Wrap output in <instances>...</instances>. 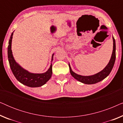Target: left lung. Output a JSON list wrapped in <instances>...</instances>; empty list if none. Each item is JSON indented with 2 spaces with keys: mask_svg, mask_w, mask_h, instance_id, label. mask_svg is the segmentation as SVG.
Wrapping results in <instances>:
<instances>
[{
  "mask_svg": "<svg viewBox=\"0 0 123 123\" xmlns=\"http://www.w3.org/2000/svg\"><path fill=\"white\" fill-rule=\"evenodd\" d=\"M113 39V50H112V53L111 56L107 65L105 67V68L101 71H100L98 73H97L95 74L91 75H81L75 73L72 70L71 67H70V64L69 63V67L70 69V73L71 75L74 78L75 80H77L78 81H80L82 83L87 84V85H92V84H95L98 82L104 80L106 77H107L110 73L111 71L112 70V69L113 68L114 63H115V59H116V44H115V40L114 39V37H112Z\"/></svg>",
  "mask_w": 123,
  "mask_h": 123,
  "instance_id": "obj_1",
  "label": "left lung"
}]
</instances>
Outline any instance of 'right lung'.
<instances>
[{
  "label": "right lung",
  "instance_id": "right-lung-1",
  "mask_svg": "<svg viewBox=\"0 0 123 123\" xmlns=\"http://www.w3.org/2000/svg\"><path fill=\"white\" fill-rule=\"evenodd\" d=\"M14 31L12 33L8 46V58L9 65L16 78L23 85L30 87H38L44 85L51 78L52 75V63L50 68L43 73H33L22 68L17 63L13 57L12 51V41ZM54 54L52 55L51 61L53 60Z\"/></svg>",
  "mask_w": 123,
  "mask_h": 123
}]
</instances>
